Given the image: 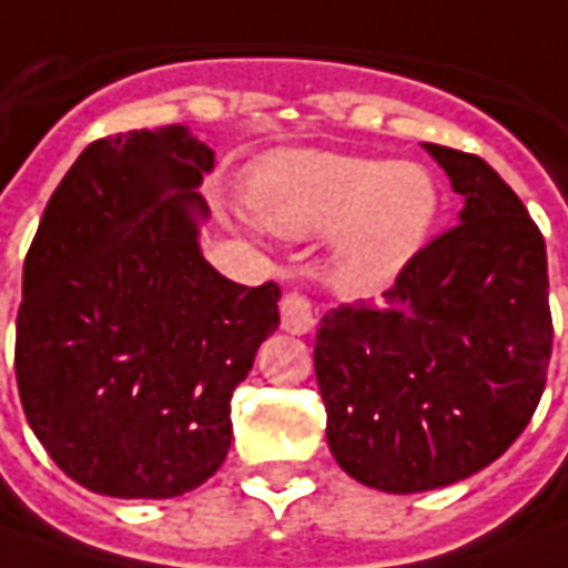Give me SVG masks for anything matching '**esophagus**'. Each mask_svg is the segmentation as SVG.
<instances>
[{
	"label": "esophagus",
	"mask_w": 568,
	"mask_h": 568,
	"mask_svg": "<svg viewBox=\"0 0 568 568\" xmlns=\"http://www.w3.org/2000/svg\"><path fill=\"white\" fill-rule=\"evenodd\" d=\"M280 314H283V329L292 335H307L314 329V307L311 301L304 298L301 292H288L280 304Z\"/></svg>",
	"instance_id": "esophagus-1"
}]
</instances>
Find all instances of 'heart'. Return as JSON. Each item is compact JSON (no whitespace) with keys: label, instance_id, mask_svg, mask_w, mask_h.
<instances>
[{"label":"heart","instance_id":"heart-1","mask_svg":"<svg viewBox=\"0 0 568 568\" xmlns=\"http://www.w3.org/2000/svg\"><path fill=\"white\" fill-rule=\"evenodd\" d=\"M254 217L285 239L329 233V270L348 292L392 285L429 245L442 192L429 168L285 149L248 173Z\"/></svg>","mask_w":568,"mask_h":568}]
</instances>
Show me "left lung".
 I'll return each instance as SVG.
<instances>
[{
  "label": "left lung",
  "instance_id": "1",
  "mask_svg": "<svg viewBox=\"0 0 568 568\" xmlns=\"http://www.w3.org/2000/svg\"><path fill=\"white\" fill-rule=\"evenodd\" d=\"M463 199L379 304L320 320L314 369L335 463L376 491L476 476L523 435L547 382V248L478 154L423 142Z\"/></svg>",
  "mask_w": 568,
  "mask_h": 568
}]
</instances>
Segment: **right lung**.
I'll return each mask as SVG.
<instances>
[{
    "instance_id": "add662e5",
    "label": "right lung",
    "mask_w": 568,
    "mask_h": 568,
    "mask_svg": "<svg viewBox=\"0 0 568 568\" xmlns=\"http://www.w3.org/2000/svg\"><path fill=\"white\" fill-rule=\"evenodd\" d=\"M214 152L186 126L95 139L45 204L24 261L14 373L27 423L108 497L186 495L233 442L230 400L280 326V285L204 261Z\"/></svg>"
}]
</instances>
